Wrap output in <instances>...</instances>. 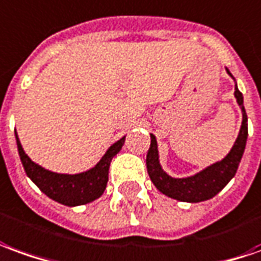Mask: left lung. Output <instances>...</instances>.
I'll list each match as a JSON object with an SVG mask.
<instances>
[{"mask_svg": "<svg viewBox=\"0 0 261 261\" xmlns=\"http://www.w3.org/2000/svg\"><path fill=\"white\" fill-rule=\"evenodd\" d=\"M234 96H236L237 103L242 107V111H243V122L240 127V134L234 142V146L231 148L230 153L223 161L212 165L197 175L186 177V179H175L166 175L159 165L156 139L153 135H150V148L146 154V168H148L150 180L163 195L173 197L180 202H203L216 196L230 182V179L236 175L239 163L242 161L244 148H246L249 130H247V115L243 107V95L237 88H234Z\"/></svg>", "mask_w": 261, "mask_h": 261, "instance_id": "obj_1", "label": "left lung"}]
</instances>
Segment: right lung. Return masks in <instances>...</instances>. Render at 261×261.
<instances>
[{
	"label": "right lung",
	"mask_w": 261,
	"mask_h": 261,
	"mask_svg": "<svg viewBox=\"0 0 261 261\" xmlns=\"http://www.w3.org/2000/svg\"><path fill=\"white\" fill-rule=\"evenodd\" d=\"M15 138H17L18 153L22 162L25 173L38 188L41 189V192H44L45 195L51 197L52 200L62 203L65 206L85 204V203L92 202L99 196H102L103 190L107 189L111 161L122 149L123 142H125V136H123L116 143H113L112 146L108 149L107 153L103 154L99 163L85 173L59 175V173H54V172H49V170L35 165L27 156L24 149L21 146L17 130H15Z\"/></svg>",
	"instance_id": "add662e5"
}]
</instances>
